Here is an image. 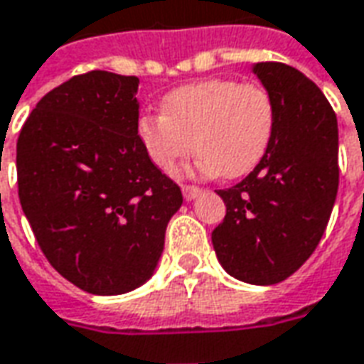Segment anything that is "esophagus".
I'll use <instances>...</instances> for the list:
<instances>
[{"label":"esophagus","mask_w":364,"mask_h":364,"mask_svg":"<svg viewBox=\"0 0 364 364\" xmlns=\"http://www.w3.org/2000/svg\"><path fill=\"white\" fill-rule=\"evenodd\" d=\"M199 195H200L199 187H195V185H183V197H185L187 200L197 199Z\"/></svg>","instance_id":"34e87169"}]
</instances>
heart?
I'll list each match as a JSON object with an SVG mask.
<instances>
[{
    "label": "heart",
    "mask_w": 364,
    "mask_h": 364,
    "mask_svg": "<svg viewBox=\"0 0 364 364\" xmlns=\"http://www.w3.org/2000/svg\"><path fill=\"white\" fill-rule=\"evenodd\" d=\"M276 124L278 108L264 86L208 78L171 90L164 98V114L139 118L138 136L164 173H177L197 147L203 173L236 179L266 157Z\"/></svg>",
    "instance_id": "obj_1"
}]
</instances>
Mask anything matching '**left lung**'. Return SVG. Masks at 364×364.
Returning <instances> with one entry per match:
<instances>
[{"label": "left lung", "instance_id": "obj_1", "mask_svg": "<svg viewBox=\"0 0 364 364\" xmlns=\"http://www.w3.org/2000/svg\"><path fill=\"white\" fill-rule=\"evenodd\" d=\"M278 124L254 171L218 189L226 215L213 230L218 262L246 284L289 278L314 254L339 187V136L331 104L314 80L284 63H258Z\"/></svg>", "mask_w": 364, "mask_h": 364}]
</instances>
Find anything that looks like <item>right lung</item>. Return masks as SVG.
Returning <instances> with one entry per match:
<instances>
[{"label":"right lung","mask_w":364,"mask_h":364,"mask_svg":"<svg viewBox=\"0 0 364 364\" xmlns=\"http://www.w3.org/2000/svg\"><path fill=\"white\" fill-rule=\"evenodd\" d=\"M138 85L108 70L73 76L41 98L17 139L19 200L37 244L96 296L149 279L183 203L139 141Z\"/></svg>","instance_id":"obj_1"}]
</instances>
